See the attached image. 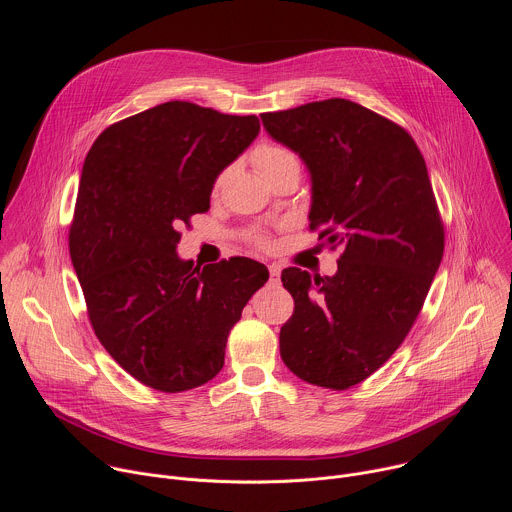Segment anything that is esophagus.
<instances>
[{"mask_svg":"<svg viewBox=\"0 0 512 512\" xmlns=\"http://www.w3.org/2000/svg\"><path fill=\"white\" fill-rule=\"evenodd\" d=\"M279 275H281V267L279 265H269V277H271V283H279Z\"/></svg>","mask_w":512,"mask_h":512,"instance_id":"1","label":"esophagus"}]
</instances>
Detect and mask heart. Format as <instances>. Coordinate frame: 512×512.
<instances>
[{"label":"heart","instance_id":"heart-1","mask_svg":"<svg viewBox=\"0 0 512 512\" xmlns=\"http://www.w3.org/2000/svg\"><path fill=\"white\" fill-rule=\"evenodd\" d=\"M253 162L269 182L287 170H300V158L289 148H285V145L275 141H261L253 150ZM223 180L225 172L218 174V178L214 180V188L221 186ZM247 241L259 249H267L271 245V237L265 231H251L247 235Z\"/></svg>","mask_w":512,"mask_h":512}]
</instances>
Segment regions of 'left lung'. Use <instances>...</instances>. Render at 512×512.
Masks as SVG:
<instances>
[{
  "instance_id": "8db88e82",
  "label": "left lung",
  "mask_w": 512,
  "mask_h": 512,
  "mask_svg": "<svg viewBox=\"0 0 512 512\" xmlns=\"http://www.w3.org/2000/svg\"><path fill=\"white\" fill-rule=\"evenodd\" d=\"M269 135L312 174L310 231L336 251V275L287 267L294 316L279 332L285 367L334 391L369 379L415 324L444 257V221L413 137L346 99L263 113Z\"/></svg>"
}]
</instances>
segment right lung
<instances>
[{"instance_id":"obj_1","label":"right lung","mask_w":512,"mask_h":512,"mask_svg":"<svg viewBox=\"0 0 512 512\" xmlns=\"http://www.w3.org/2000/svg\"><path fill=\"white\" fill-rule=\"evenodd\" d=\"M255 115L168 101L109 125L87 154L68 249L95 336L123 371L162 393L221 373L227 338L265 265L176 255L221 174L257 137Z\"/></svg>"}]
</instances>
